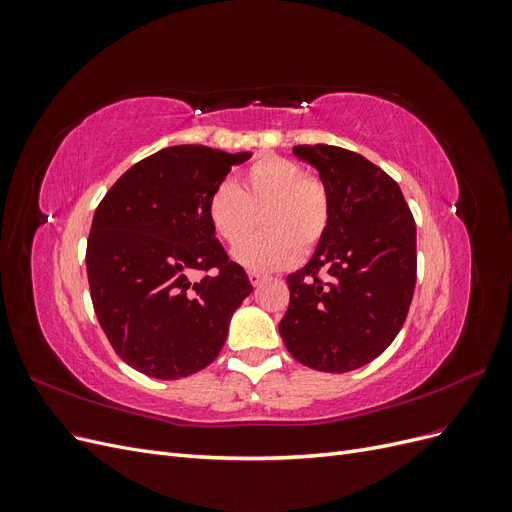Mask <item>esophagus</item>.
<instances>
[{"instance_id":"34e87169","label":"esophagus","mask_w":512,"mask_h":512,"mask_svg":"<svg viewBox=\"0 0 512 512\" xmlns=\"http://www.w3.org/2000/svg\"><path fill=\"white\" fill-rule=\"evenodd\" d=\"M267 277L262 275V273H258V271H250V282H252V286H260L262 282H265Z\"/></svg>"}]
</instances>
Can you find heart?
Segmentation results:
<instances>
[{"mask_svg":"<svg viewBox=\"0 0 512 512\" xmlns=\"http://www.w3.org/2000/svg\"><path fill=\"white\" fill-rule=\"evenodd\" d=\"M261 215L266 235L247 246ZM211 228L241 265L258 271L286 269L299 254L314 252L331 224V198L318 177L305 175L301 164L265 156L247 166L239 188L222 183L209 196Z\"/></svg>","mask_w":512,"mask_h":512,"instance_id":"obj_1","label":"heart"}]
</instances>
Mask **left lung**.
<instances>
[{
	"label": "left lung",
	"mask_w": 512,
	"mask_h": 512,
	"mask_svg": "<svg viewBox=\"0 0 512 512\" xmlns=\"http://www.w3.org/2000/svg\"><path fill=\"white\" fill-rule=\"evenodd\" d=\"M331 198L312 260L288 275L280 335L299 363L344 374L374 361L401 331L416 284V226L399 185L359 153L297 145ZM320 272H327L324 281Z\"/></svg>",
	"instance_id": "left-lung-1"
}]
</instances>
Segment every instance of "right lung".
Returning <instances> with one entry per match:
<instances>
[{
	"instance_id": "obj_1",
	"label": "right lung",
	"mask_w": 512,
	"mask_h": 512,
	"mask_svg": "<svg viewBox=\"0 0 512 512\" xmlns=\"http://www.w3.org/2000/svg\"><path fill=\"white\" fill-rule=\"evenodd\" d=\"M250 151L175 145L136 162L94 213L87 280L108 342L136 371L179 380L220 354L254 288L207 218L211 192ZM192 272H205L196 283Z\"/></svg>"
}]
</instances>
